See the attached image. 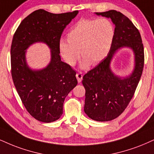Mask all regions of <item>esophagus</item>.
Wrapping results in <instances>:
<instances>
[{
  "label": "esophagus",
  "mask_w": 154,
  "mask_h": 154,
  "mask_svg": "<svg viewBox=\"0 0 154 154\" xmlns=\"http://www.w3.org/2000/svg\"><path fill=\"white\" fill-rule=\"evenodd\" d=\"M75 76H76V79L78 81H79V83L81 82V81H82V79H83V74L81 73H76V75H75Z\"/></svg>",
  "instance_id": "obj_1"
}]
</instances>
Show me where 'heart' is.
Returning <instances> with one entry per match:
<instances>
[{"label":"heart","mask_w":154,"mask_h":154,"mask_svg":"<svg viewBox=\"0 0 154 154\" xmlns=\"http://www.w3.org/2000/svg\"><path fill=\"white\" fill-rule=\"evenodd\" d=\"M115 35V28L105 18L79 20L67 34V41L60 40L58 48L66 63L73 66L81 56L82 68L96 65L109 54Z\"/></svg>","instance_id":"1"}]
</instances>
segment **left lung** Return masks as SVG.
<instances>
[{
    "instance_id": "left-lung-1",
    "label": "left lung",
    "mask_w": 154,
    "mask_h": 154,
    "mask_svg": "<svg viewBox=\"0 0 154 154\" xmlns=\"http://www.w3.org/2000/svg\"><path fill=\"white\" fill-rule=\"evenodd\" d=\"M96 13L111 19L115 35L107 56L83 78L86 89L84 111L93 120L109 121L119 116L134 96L143 69V45L138 30L123 13L115 10ZM123 47L131 48L135 55L134 71L124 79L115 76L109 68L113 55Z\"/></svg>"
}]
</instances>
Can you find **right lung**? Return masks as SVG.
<instances>
[{
	"mask_svg": "<svg viewBox=\"0 0 154 154\" xmlns=\"http://www.w3.org/2000/svg\"><path fill=\"white\" fill-rule=\"evenodd\" d=\"M78 13L55 14L39 9L25 18L13 35L11 48L13 83L27 111L41 122L51 123L61 116L65 98L78 83L76 73L61 61L58 48L63 31ZM35 42L46 43L51 52V62L39 71L31 70L25 61L24 50Z\"/></svg>",
	"mask_w": 154,
	"mask_h": 154,
	"instance_id": "add662e5",
	"label": "right lung"
}]
</instances>
